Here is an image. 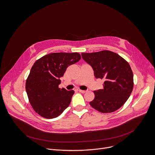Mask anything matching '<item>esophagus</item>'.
<instances>
[{"mask_svg":"<svg viewBox=\"0 0 155 155\" xmlns=\"http://www.w3.org/2000/svg\"><path fill=\"white\" fill-rule=\"evenodd\" d=\"M78 91H79V92H81V93H85L86 92V91H83V90H81V89H77Z\"/></svg>","mask_w":155,"mask_h":155,"instance_id":"1","label":"esophagus"}]
</instances>
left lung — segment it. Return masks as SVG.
<instances>
[{
	"instance_id": "1",
	"label": "left lung",
	"mask_w": 155,
	"mask_h": 155,
	"mask_svg": "<svg viewBox=\"0 0 155 155\" xmlns=\"http://www.w3.org/2000/svg\"><path fill=\"white\" fill-rule=\"evenodd\" d=\"M81 55L92 67L95 78L105 80L104 89L94 92L95 98L89 103L91 106L103 113H112L121 108L134 87L133 73L128 62L110 50Z\"/></svg>"
}]
</instances>
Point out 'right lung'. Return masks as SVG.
I'll list each match as a JSON object with an SVG mask.
<instances>
[{"instance_id":"add662e5","label":"right lung","mask_w":155,"mask_h":155,"mask_svg":"<svg viewBox=\"0 0 155 155\" xmlns=\"http://www.w3.org/2000/svg\"><path fill=\"white\" fill-rule=\"evenodd\" d=\"M81 55L51 53L34 63L26 81V91L34 110L47 119L58 117L70 105L74 91L58 87L66 68L79 61Z\"/></svg>"}]
</instances>
